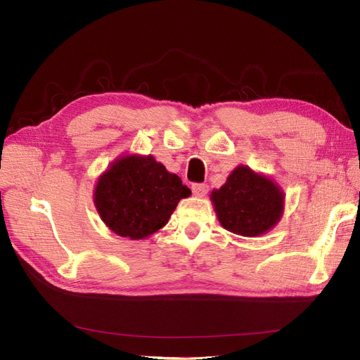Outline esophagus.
<instances>
[{
	"mask_svg": "<svg viewBox=\"0 0 360 360\" xmlns=\"http://www.w3.org/2000/svg\"><path fill=\"white\" fill-rule=\"evenodd\" d=\"M192 192L195 196H205L209 192V186L204 184V182H195L192 186Z\"/></svg>",
	"mask_w": 360,
	"mask_h": 360,
	"instance_id": "34e87169",
	"label": "esophagus"
}]
</instances>
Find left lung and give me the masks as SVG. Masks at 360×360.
Returning <instances> with one entry per match:
<instances>
[{
	"label": "left lung",
	"mask_w": 360,
	"mask_h": 360,
	"mask_svg": "<svg viewBox=\"0 0 360 360\" xmlns=\"http://www.w3.org/2000/svg\"><path fill=\"white\" fill-rule=\"evenodd\" d=\"M210 200L219 223L229 232L257 236L277 224L283 210V193L271 179L258 176L249 167H236Z\"/></svg>",
	"instance_id": "left-lung-1"
}]
</instances>
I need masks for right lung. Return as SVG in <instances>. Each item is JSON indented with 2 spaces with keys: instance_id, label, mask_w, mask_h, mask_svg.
Returning <instances> with one entry per match:
<instances>
[{
  "instance_id": "right-lung-1",
  "label": "right lung",
  "mask_w": 360,
  "mask_h": 360,
  "mask_svg": "<svg viewBox=\"0 0 360 360\" xmlns=\"http://www.w3.org/2000/svg\"><path fill=\"white\" fill-rule=\"evenodd\" d=\"M190 195L179 176L153 156H127L98 179L94 202L112 232L139 240L164 227L179 200Z\"/></svg>"
}]
</instances>
